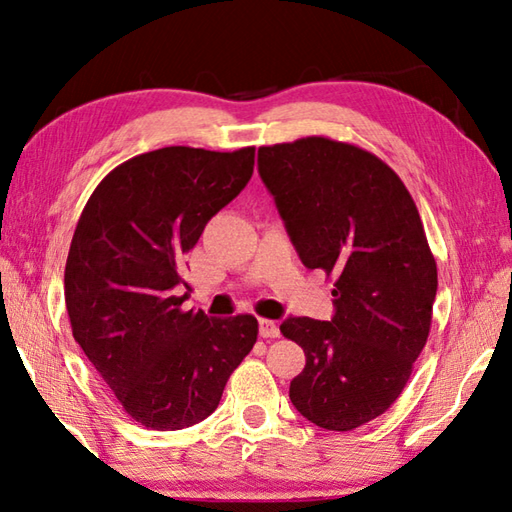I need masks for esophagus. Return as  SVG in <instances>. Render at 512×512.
<instances>
[{
	"label": "esophagus",
	"instance_id": "esophagus-1",
	"mask_svg": "<svg viewBox=\"0 0 512 512\" xmlns=\"http://www.w3.org/2000/svg\"><path fill=\"white\" fill-rule=\"evenodd\" d=\"M258 331L263 337H278L280 335V326L274 320H265V317H260L258 320Z\"/></svg>",
	"mask_w": 512,
	"mask_h": 512
}]
</instances>
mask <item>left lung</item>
<instances>
[{"instance_id": "obj_1", "label": "left lung", "mask_w": 512, "mask_h": 512, "mask_svg": "<svg viewBox=\"0 0 512 512\" xmlns=\"http://www.w3.org/2000/svg\"><path fill=\"white\" fill-rule=\"evenodd\" d=\"M258 173L304 267L335 276L331 322L280 324L306 355L289 399L322 429L366 425L427 344L438 271L416 203L377 155L317 135L260 146Z\"/></svg>"}]
</instances>
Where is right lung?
Instances as JSON below:
<instances>
[{"mask_svg": "<svg viewBox=\"0 0 512 512\" xmlns=\"http://www.w3.org/2000/svg\"><path fill=\"white\" fill-rule=\"evenodd\" d=\"M254 146H166L113 168L78 219L65 306L87 359L133 420L157 431L201 423L256 344L254 315L181 311V256L254 173Z\"/></svg>", "mask_w": 512, "mask_h": 512, "instance_id": "1", "label": "right lung"}]
</instances>
